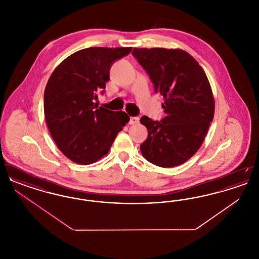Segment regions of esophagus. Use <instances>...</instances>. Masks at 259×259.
<instances>
[{
	"label": "esophagus",
	"instance_id": "obj_1",
	"mask_svg": "<svg viewBox=\"0 0 259 259\" xmlns=\"http://www.w3.org/2000/svg\"><path fill=\"white\" fill-rule=\"evenodd\" d=\"M139 120H140V118H139V117H137V116H132V117L130 118L129 124L134 125V124L139 123Z\"/></svg>",
	"mask_w": 259,
	"mask_h": 259
}]
</instances>
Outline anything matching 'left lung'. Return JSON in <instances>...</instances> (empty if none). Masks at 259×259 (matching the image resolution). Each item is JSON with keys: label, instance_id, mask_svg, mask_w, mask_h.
Segmentation results:
<instances>
[{"label": "left lung", "instance_id": "1", "mask_svg": "<svg viewBox=\"0 0 259 259\" xmlns=\"http://www.w3.org/2000/svg\"><path fill=\"white\" fill-rule=\"evenodd\" d=\"M133 55L164 98V119L144 115L148 139L141 145L150 163L171 168L184 164L201 148L214 114V98L203 68L180 49H134Z\"/></svg>", "mask_w": 259, "mask_h": 259}]
</instances>
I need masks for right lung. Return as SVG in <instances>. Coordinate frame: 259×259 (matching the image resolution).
<instances>
[{"label":"right lung","mask_w":259,"mask_h":259,"mask_svg":"<svg viewBox=\"0 0 259 259\" xmlns=\"http://www.w3.org/2000/svg\"><path fill=\"white\" fill-rule=\"evenodd\" d=\"M132 48H89L78 50L55 68L45 90V117L57 148L80 165L95 163L111 149L129 122L122 111L97 109L93 100L105 89L111 64Z\"/></svg>","instance_id":"right-lung-1"}]
</instances>
